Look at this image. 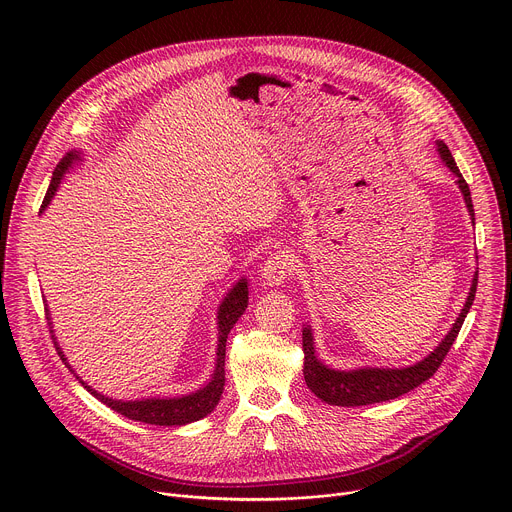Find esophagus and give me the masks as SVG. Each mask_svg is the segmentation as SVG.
<instances>
[{
  "label": "esophagus",
  "instance_id": "34e87169",
  "mask_svg": "<svg viewBox=\"0 0 512 512\" xmlns=\"http://www.w3.org/2000/svg\"><path fill=\"white\" fill-rule=\"evenodd\" d=\"M291 275H294V259L287 251H275L261 269V277L265 285H281L285 283Z\"/></svg>",
  "mask_w": 512,
  "mask_h": 512
}]
</instances>
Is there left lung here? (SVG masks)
Here are the masks:
<instances>
[{"mask_svg":"<svg viewBox=\"0 0 512 512\" xmlns=\"http://www.w3.org/2000/svg\"><path fill=\"white\" fill-rule=\"evenodd\" d=\"M437 152H440L446 166L456 174L458 188L464 194L468 212H470L472 223H474V206H472L468 182L460 174V170L452 158V152L448 150V145L444 141H437ZM476 285H478V271L474 273L464 310L456 318L452 330L446 334V338L440 342V346H437L429 356H425L421 362L413 364V367H405V369H371V367H367V369H356V371L328 369L326 364L320 362L316 356L314 336H312L310 326L304 328L302 340H304V354H306L304 356L306 385L310 387V391L316 397H320L328 405H340V407H360V405H371V403H383V401H391V399H397V397L413 391L415 387H419L421 383L431 379L433 373L440 369V364L444 362L446 354L450 352L454 340L458 338V332L466 320V314L470 312V308L474 304Z\"/></svg>","mask_w":512,"mask_h":512,"instance_id":"left-lung-1","label":"left lung"}]
</instances>
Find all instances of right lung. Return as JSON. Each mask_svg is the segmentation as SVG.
Returning a JSON list of instances; mask_svg holds the SVG:
<instances>
[{"instance_id":"obj_1","label":"right lung","mask_w":512,"mask_h":512,"mask_svg":"<svg viewBox=\"0 0 512 512\" xmlns=\"http://www.w3.org/2000/svg\"><path fill=\"white\" fill-rule=\"evenodd\" d=\"M77 160H81L79 152H68L56 166L50 186L46 190L44 202L40 206V212L50 204L52 196L58 190V184L64 176V172L75 164ZM249 302V287H247V279H239V283L229 291L227 298L221 304V310H218V348H216V367H214V375L210 379V383L206 387H202L200 391L186 395V397H168V399H141V401H115L109 399L101 393H97L95 389H91L85 381H81V377H77L81 381V385L95 395L101 403H105L107 407H111L113 411L121 413L127 419L133 421H141V423H152V425H186L192 421H198L202 417H206L216 405L221 401L223 389H225V352H227V338L231 328L237 324V320L243 316L245 308ZM46 318L50 320V316L46 314ZM52 324V322H50ZM52 332V330H50ZM54 338V336H52ZM56 340V338H54ZM56 344V342H54ZM56 350L60 354V358L66 364V358L62 354V350L56 344ZM70 369V367H68ZM72 371V369H70Z\"/></svg>"}]
</instances>
